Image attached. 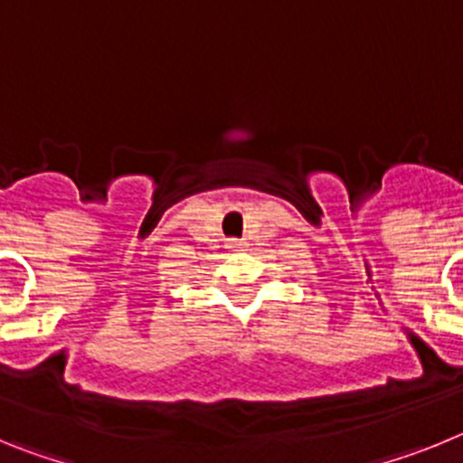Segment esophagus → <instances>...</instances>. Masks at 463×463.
<instances>
[{
	"label": "esophagus",
	"mask_w": 463,
	"mask_h": 463,
	"mask_svg": "<svg viewBox=\"0 0 463 463\" xmlns=\"http://www.w3.org/2000/svg\"><path fill=\"white\" fill-rule=\"evenodd\" d=\"M241 245H243V241H229V245L227 248H232V250H236V248H241Z\"/></svg>",
	"instance_id": "1"
}]
</instances>
